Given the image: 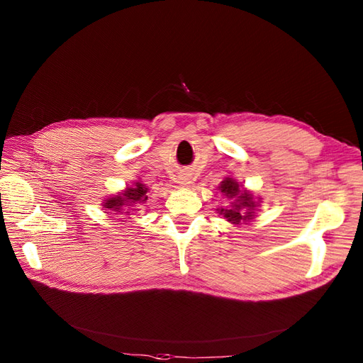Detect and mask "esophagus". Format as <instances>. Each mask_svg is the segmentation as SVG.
I'll use <instances>...</instances> for the list:
<instances>
[{
  "instance_id": "34e87169",
  "label": "esophagus",
  "mask_w": 363,
  "mask_h": 363,
  "mask_svg": "<svg viewBox=\"0 0 363 363\" xmlns=\"http://www.w3.org/2000/svg\"><path fill=\"white\" fill-rule=\"evenodd\" d=\"M179 186H186L189 182H191V181H189V177L185 174V175H179V177H177V181H175Z\"/></svg>"
}]
</instances>
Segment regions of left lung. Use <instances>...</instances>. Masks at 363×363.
<instances>
[{
  "instance_id": "8db88e82",
  "label": "left lung",
  "mask_w": 363,
  "mask_h": 363,
  "mask_svg": "<svg viewBox=\"0 0 363 363\" xmlns=\"http://www.w3.org/2000/svg\"><path fill=\"white\" fill-rule=\"evenodd\" d=\"M220 193H223L226 197L230 199H237L235 201L231 203L230 208H220V215H223L228 222L231 223H237L240 225L244 220H250L253 218V207L255 201H252V196L242 193L240 189V185L231 179V178H226L225 181H222L220 184Z\"/></svg>"
}]
</instances>
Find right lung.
Segmentation results:
<instances>
[{
	"mask_svg": "<svg viewBox=\"0 0 363 363\" xmlns=\"http://www.w3.org/2000/svg\"><path fill=\"white\" fill-rule=\"evenodd\" d=\"M147 191H148V188H145L141 182H137L132 188H126L123 196L119 194L116 197H111L110 200H106L107 203L104 204V207L108 208V211L118 212L119 215H123L121 213L122 211L125 215H128L129 211L132 212L135 207H141L145 204V201L148 199Z\"/></svg>",
	"mask_w": 363,
	"mask_h": 363,
	"instance_id": "add662e5",
	"label": "right lung"
}]
</instances>
